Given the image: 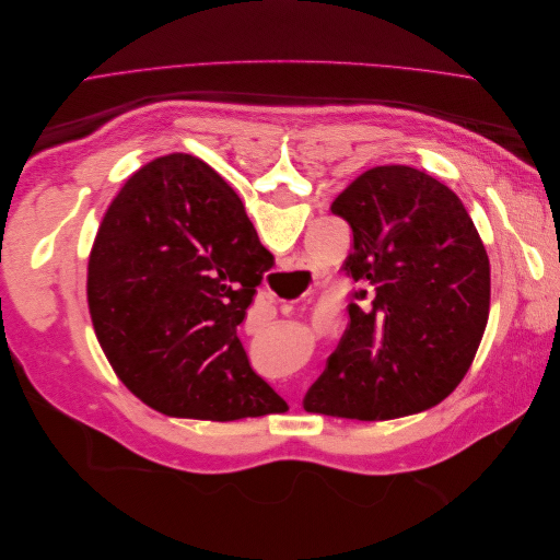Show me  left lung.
<instances>
[{
    "label": "left lung",
    "instance_id": "1",
    "mask_svg": "<svg viewBox=\"0 0 560 560\" xmlns=\"http://www.w3.org/2000/svg\"><path fill=\"white\" fill-rule=\"evenodd\" d=\"M348 222L350 322L303 409L393 420L446 399L471 366L490 264L463 200L409 165L371 167L331 202Z\"/></svg>",
    "mask_w": 560,
    "mask_h": 560
}]
</instances>
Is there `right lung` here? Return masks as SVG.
<instances>
[{"mask_svg":"<svg viewBox=\"0 0 560 560\" xmlns=\"http://www.w3.org/2000/svg\"><path fill=\"white\" fill-rule=\"evenodd\" d=\"M270 254L208 163L167 154L116 194L89 259V311L116 376L165 416L287 409L238 338Z\"/></svg>","mask_w":560,"mask_h":560,"instance_id":"obj_1","label":"right lung"}]
</instances>
